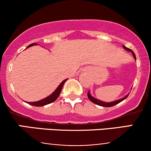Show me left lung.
<instances>
[{"instance_id":"obj_1","label":"left lung","mask_w":151,"mask_h":151,"mask_svg":"<svg viewBox=\"0 0 151 151\" xmlns=\"http://www.w3.org/2000/svg\"><path fill=\"white\" fill-rule=\"evenodd\" d=\"M123 47H124V49H125L126 50H127V51L131 52L132 53V55H133V58H134L135 60H136V55H135V53L133 52L132 50L129 49V48H128V47H126V46H123ZM129 93H128V94L126 95V96H124V98L120 99H118V100H116V101H112V102H104V101H100V100L97 99L93 98V96H91V93H90L89 91V92H88V93H87V96H88V98L89 99L90 101H91V102H93V103L96 104H97V105H99V106H101L111 107V106H114V105L120 103V102H121L122 101H124V99H126L128 97V96H129Z\"/></svg>"}]
</instances>
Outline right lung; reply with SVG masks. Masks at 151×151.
<instances>
[{
  "instance_id": "add662e5",
  "label": "right lung",
  "mask_w": 151,
  "mask_h": 151,
  "mask_svg": "<svg viewBox=\"0 0 151 151\" xmlns=\"http://www.w3.org/2000/svg\"><path fill=\"white\" fill-rule=\"evenodd\" d=\"M37 45V44H36V43H32V44H30V45L27 47H30L33 46V45ZM67 80V79H65V80H64V81H62V82L60 83V85L58 86V87L56 89H55V91H54L52 93H51V94H50V96H48L47 97L43 99L40 100V101H37L27 102V103L29 104H30V105L35 106H45V105L49 104L52 103V102L55 101V100H56L58 98L59 95H60V92H61V91H62V86H63L64 84H65V82Z\"/></svg>"
}]
</instances>
